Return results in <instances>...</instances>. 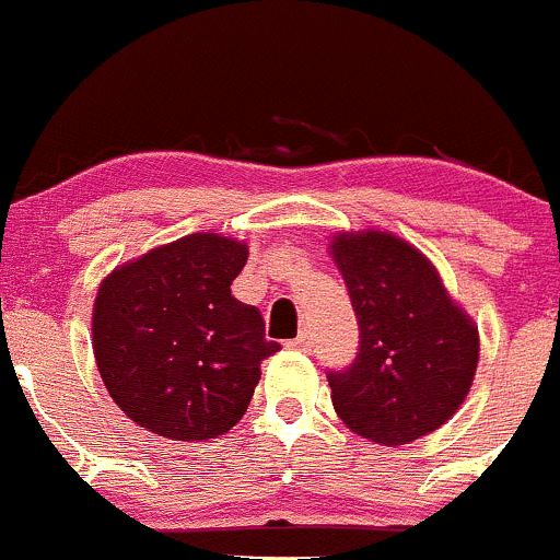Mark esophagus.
<instances>
[{"label":"esophagus","instance_id":"1","mask_svg":"<svg viewBox=\"0 0 560 560\" xmlns=\"http://www.w3.org/2000/svg\"><path fill=\"white\" fill-rule=\"evenodd\" d=\"M288 347H291V350H302V352H310V347H312V336L306 334V330H302V334H299L296 339H291V341H288Z\"/></svg>","mask_w":560,"mask_h":560}]
</instances>
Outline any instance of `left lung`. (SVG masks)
<instances>
[{"label": "left lung", "mask_w": 560, "mask_h": 560, "mask_svg": "<svg viewBox=\"0 0 560 560\" xmlns=\"http://www.w3.org/2000/svg\"><path fill=\"white\" fill-rule=\"evenodd\" d=\"M350 291L360 347L328 371L336 413L358 435L402 446L448 422L478 369V328L413 245L387 232L330 245Z\"/></svg>", "instance_id": "left-lung-1"}]
</instances>
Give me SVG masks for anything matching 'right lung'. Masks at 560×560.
I'll list each match as a JSON object with an SVG mask.
<instances>
[{"mask_svg":"<svg viewBox=\"0 0 560 560\" xmlns=\"http://www.w3.org/2000/svg\"><path fill=\"white\" fill-rule=\"evenodd\" d=\"M248 248L189 234L114 269L93 306V352L106 389L133 419L171 441H208L243 419L264 358L256 306L232 296Z\"/></svg>","mask_w":560,"mask_h":560,"instance_id":"add662e5","label":"right lung"}]
</instances>
